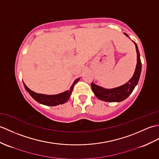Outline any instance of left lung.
<instances>
[{
	"label": "left lung",
	"mask_w": 159,
	"mask_h": 159,
	"mask_svg": "<svg viewBox=\"0 0 159 159\" xmlns=\"http://www.w3.org/2000/svg\"><path fill=\"white\" fill-rule=\"evenodd\" d=\"M127 36H129L125 33ZM135 43V42H134ZM136 51H137V65H136L135 71L131 79L127 82L124 85H122L119 87L111 89H106L99 86L96 85L93 83H91V89L93 90L94 94L98 98L102 101L110 102H119L125 100L127 98L129 95L134 91L135 87L137 85L139 79L140 74L142 70V62L140 60V55L138 50V46L135 43Z\"/></svg>",
	"instance_id": "8db88e82"
}]
</instances>
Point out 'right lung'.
<instances>
[{
    "label": "right lung",
    "mask_w": 159,
    "mask_h": 159,
    "mask_svg": "<svg viewBox=\"0 0 159 159\" xmlns=\"http://www.w3.org/2000/svg\"><path fill=\"white\" fill-rule=\"evenodd\" d=\"M79 80V78L75 80V82L73 83L72 85L71 86L70 88V90L66 91L64 92V93H61L60 94L52 95L36 93L35 92L30 89L25 85L24 83V84L25 90L28 92L29 94L31 95L32 98L34 99V100L40 103V104H42L44 105L54 106L64 104L65 102H66L68 100V99L70 98V95L72 93L74 86H75V84L78 82Z\"/></svg>",
    "instance_id": "right-lung-1"
}]
</instances>
